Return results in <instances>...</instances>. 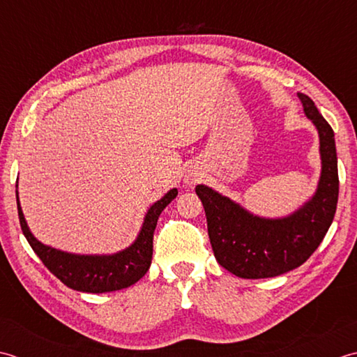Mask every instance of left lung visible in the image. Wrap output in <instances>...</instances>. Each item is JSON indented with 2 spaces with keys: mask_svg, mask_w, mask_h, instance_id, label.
Listing matches in <instances>:
<instances>
[{
  "mask_svg": "<svg viewBox=\"0 0 357 357\" xmlns=\"http://www.w3.org/2000/svg\"><path fill=\"white\" fill-rule=\"evenodd\" d=\"M297 96L321 140L322 172L311 200L283 219H265L252 215L214 189L195 186L205 208L214 256L237 278H275L301 266L321 245L336 214L339 176L334 132L314 101L305 93Z\"/></svg>",
  "mask_w": 357,
  "mask_h": 357,
  "instance_id": "8db88e82",
  "label": "left lung"
}]
</instances>
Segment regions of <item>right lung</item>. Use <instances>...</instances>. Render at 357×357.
Instances as JSON below:
<instances>
[{"instance_id": "obj_1", "label": "right lung", "mask_w": 357, "mask_h": 357, "mask_svg": "<svg viewBox=\"0 0 357 357\" xmlns=\"http://www.w3.org/2000/svg\"><path fill=\"white\" fill-rule=\"evenodd\" d=\"M176 188L152 205L144 217L140 234L129 248L111 256H79L43 245L33 237L24 220L17 191V206L23 234L47 270L64 285L83 293H109L134 285L151 266L152 238L162 211L177 197Z\"/></svg>"}]
</instances>
